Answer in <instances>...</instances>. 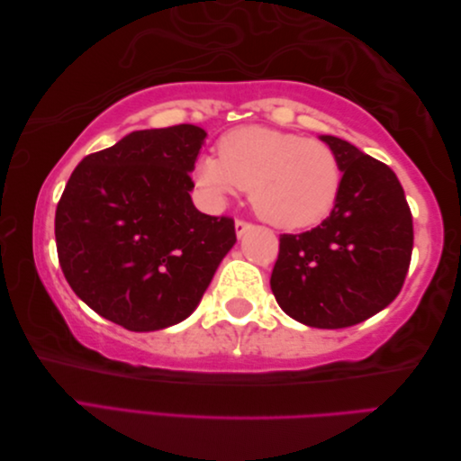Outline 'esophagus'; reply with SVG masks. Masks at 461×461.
I'll list each match as a JSON object with an SVG mask.
<instances>
[{
	"label": "esophagus",
	"mask_w": 461,
	"mask_h": 461,
	"mask_svg": "<svg viewBox=\"0 0 461 461\" xmlns=\"http://www.w3.org/2000/svg\"><path fill=\"white\" fill-rule=\"evenodd\" d=\"M251 228H253V223H249V221H243V220H238V221H236V233H238V238H243V233L249 231Z\"/></svg>",
	"instance_id": "1"
}]
</instances>
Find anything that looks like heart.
I'll return each instance as SVG.
<instances>
[{
    "label": "heart",
    "instance_id": "heart-1",
    "mask_svg": "<svg viewBox=\"0 0 461 461\" xmlns=\"http://www.w3.org/2000/svg\"><path fill=\"white\" fill-rule=\"evenodd\" d=\"M220 160L202 156L195 184L205 200L220 205L251 190L253 210L281 230H303L322 221L337 205L342 168L329 144L261 126H243L220 140Z\"/></svg>",
    "mask_w": 461,
    "mask_h": 461
}]
</instances>
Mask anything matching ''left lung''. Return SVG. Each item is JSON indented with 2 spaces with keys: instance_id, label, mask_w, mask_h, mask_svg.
<instances>
[{
  "instance_id": "left-lung-1",
  "label": "left lung",
  "mask_w": 461,
  "mask_h": 461,
  "mask_svg": "<svg viewBox=\"0 0 461 461\" xmlns=\"http://www.w3.org/2000/svg\"><path fill=\"white\" fill-rule=\"evenodd\" d=\"M342 168L337 205L321 225L283 233L271 273L279 307L303 325L345 329L388 307L412 259V212L396 174L357 146L321 136Z\"/></svg>"
}]
</instances>
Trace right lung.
Here are the masks:
<instances>
[{"instance_id": "1", "label": "right lung", "mask_w": 461, "mask_h": 461, "mask_svg": "<svg viewBox=\"0 0 461 461\" xmlns=\"http://www.w3.org/2000/svg\"><path fill=\"white\" fill-rule=\"evenodd\" d=\"M205 132L136 131L85 156L55 212L57 256L77 297L129 330L192 315L233 243L228 215L195 210L190 172Z\"/></svg>"}]
</instances>
